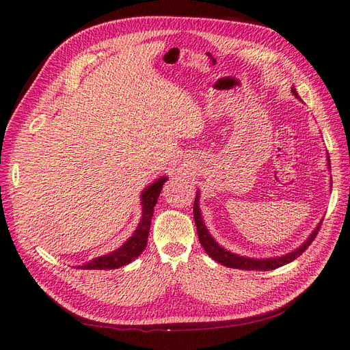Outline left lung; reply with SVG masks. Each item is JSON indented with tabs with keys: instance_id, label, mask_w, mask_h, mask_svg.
I'll return each mask as SVG.
<instances>
[{
	"instance_id": "8db88e82",
	"label": "left lung",
	"mask_w": 350,
	"mask_h": 350,
	"mask_svg": "<svg viewBox=\"0 0 350 350\" xmlns=\"http://www.w3.org/2000/svg\"><path fill=\"white\" fill-rule=\"evenodd\" d=\"M292 93L295 94L296 98L301 99L296 93V89L292 88ZM327 166L330 169V157L327 156ZM332 171V169H330ZM332 181V179H330ZM332 185V183H330ZM194 220H196V226H197V234H198V239L203 245L206 254L213 258L215 261L224 264L226 267L230 269H241V270H261V271H269V270H274L278 267L284 266L291 261H293L295 258H298L301 254L311 245V242L314 241L315 235L319 234V230L321 228V221L319 225L315 226V229L311 232V235L306 238V241H304L301 245L288 252L283 254L280 257H270V258H252V257H245V256H239V254H234L228 251L226 248H224L221 245L216 242V239L210 235V232L207 229V226L204 225L203 221V216H201V210H200V191H197L196 194V201H194Z\"/></svg>"
}]
</instances>
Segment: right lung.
Returning <instances> with one entry per match:
<instances>
[{
    "mask_svg": "<svg viewBox=\"0 0 350 350\" xmlns=\"http://www.w3.org/2000/svg\"><path fill=\"white\" fill-rule=\"evenodd\" d=\"M167 176L157 178L156 181L150 185H147L140 196V204H142V217L139 225H137L134 234L126 239L120 248L113 250L109 254L93 258L83 266H77L81 270H112L120 269L125 264H130L135 260L140 254L144 251L147 245V238H149V230L152 224V216L154 211V206L157 203L159 194L162 191V187L166 183Z\"/></svg>",
    "mask_w": 350,
    "mask_h": 350,
    "instance_id": "right-lung-1",
    "label": "right lung"
}]
</instances>
